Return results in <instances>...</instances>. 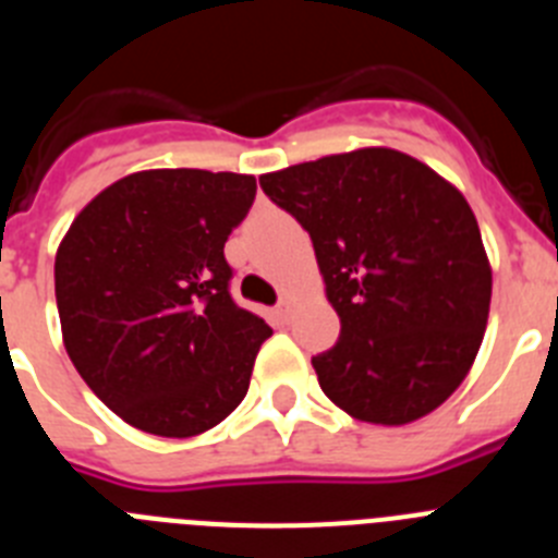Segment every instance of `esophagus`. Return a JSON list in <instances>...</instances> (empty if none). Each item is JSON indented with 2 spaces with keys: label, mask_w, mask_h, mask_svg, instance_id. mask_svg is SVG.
Wrapping results in <instances>:
<instances>
[{
  "label": "esophagus",
  "mask_w": 558,
  "mask_h": 558,
  "mask_svg": "<svg viewBox=\"0 0 558 558\" xmlns=\"http://www.w3.org/2000/svg\"><path fill=\"white\" fill-rule=\"evenodd\" d=\"M274 315H276V322H288V318H290V304L288 302H282V304H279V307H276L274 310Z\"/></svg>",
  "instance_id": "obj_1"
}]
</instances>
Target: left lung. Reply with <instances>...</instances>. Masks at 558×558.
<instances>
[{"label":"left lung","instance_id":"8db88e82","mask_svg":"<svg viewBox=\"0 0 558 558\" xmlns=\"http://www.w3.org/2000/svg\"><path fill=\"white\" fill-rule=\"evenodd\" d=\"M313 240L340 338L313 357L322 391L368 425L436 411L470 374L492 265L458 186L408 153L360 147L259 175Z\"/></svg>","mask_w":558,"mask_h":558}]
</instances>
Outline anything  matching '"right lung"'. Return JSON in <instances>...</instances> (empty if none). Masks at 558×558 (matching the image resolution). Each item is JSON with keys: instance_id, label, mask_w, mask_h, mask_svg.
I'll list each match as a JSON object with an SVG mask.
<instances>
[{"instance_id": "obj_1", "label": "right lung", "mask_w": 558, "mask_h": 558, "mask_svg": "<svg viewBox=\"0 0 558 558\" xmlns=\"http://www.w3.org/2000/svg\"><path fill=\"white\" fill-rule=\"evenodd\" d=\"M254 195L256 179L240 172H131L63 234V347L86 386L136 430L201 436L248 393L274 329L231 302L223 245Z\"/></svg>"}]
</instances>
